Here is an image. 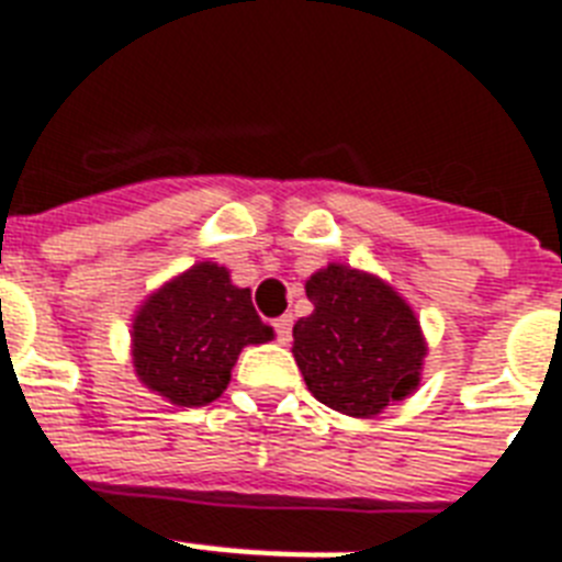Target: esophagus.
<instances>
[{
	"instance_id": "esophagus-1",
	"label": "esophagus",
	"mask_w": 562,
	"mask_h": 562,
	"mask_svg": "<svg viewBox=\"0 0 562 562\" xmlns=\"http://www.w3.org/2000/svg\"><path fill=\"white\" fill-rule=\"evenodd\" d=\"M291 314H282V317H277L273 321V328H277V340L280 344H291Z\"/></svg>"
}]
</instances>
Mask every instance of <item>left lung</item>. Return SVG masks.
Wrapping results in <instances>:
<instances>
[{
    "label": "left lung",
    "mask_w": 562,
    "mask_h": 562,
    "mask_svg": "<svg viewBox=\"0 0 562 562\" xmlns=\"http://www.w3.org/2000/svg\"><path fill=\"white\" fill-rule=\"evenodd\" d=\"M314 312L294 323L296 367L314 398L372 418L422 384L427 340L413 305L390 282L328 262L305 280Z\"/></svg>",
    "instance_id": "1"
}]
</instances>
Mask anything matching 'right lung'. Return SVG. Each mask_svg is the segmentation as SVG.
<instances>
[{"label":"right lung","mask_w":562,"mask_h":562,"mask_svg":"<svg viewBox=\"0 0 562 562\" xmlns=\"http://www.w3.org/2000/svg\"><path fill=\"white\" fill-rule=\"evenodd\" d=\"M130 335L140 384L176 407H204L227 390L241 349L273 340V328L250 303V289L204 259L138 305Z\"/></svg>","instance_id":"right-lung-1"}]
</instances>
